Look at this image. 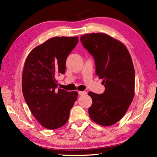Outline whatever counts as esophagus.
I'll list each match as a JSON object with an SVG mask.
<instances>
[{
  "mask_svg": "<svg viewBox=\"0 0 157 157\" xmlns=\"http://www.w3.org/2000/svg\"><path fill=\"white\" fill-rule=\"evenodd\" d=\"M78 94L79 95H86V94H87V92L86 91H78Z\"/></svg>",
  "mask_w": 157,
  "mask_h": 157,
  "instance_id": "obj_1",
  "label": "esophagus"
}]
</instances>
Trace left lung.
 <instances>
[{
    "label": "left lung",
    "mask_w": 157,
    "mask_h": 157,
    "mask_svg": "<svg viewBox=\"0 0 157 157\" xmlns=\"http://www.w3.org/2000/svg\"><path fill=\"white\" fill-rule=\"evenodd\" d=\"M80 41L95 59L96 74L103 79L105 87L102 94L88 93L93 100L89 116L101 126H111L122 119L134 97L135 70L131 56L123 43L105 33L83 35Z\"/></svg>",
    "instance_id": "8db88e82"
}]
</instances>
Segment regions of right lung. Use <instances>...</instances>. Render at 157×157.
Returning a JSON list of instances; mask_svg holds the SVG:
<instances>
[{"mask_svg":"<svg viewBox=\"0 0 157 157\" xmlns=\"http://www.w3.org/2000/svg\"><path fill=\"white\" fill-rule=\"evenodd\" d=\"M78 37H56L33 48L27 57L22 74V92L34 117L48 129L68 122L78 92L57 89L55 77L64 74L66 61Z\"/></svg>","mask_w":157,"mask_h":157,"instance_id":"1","label":"right lung"}]
</instances>
